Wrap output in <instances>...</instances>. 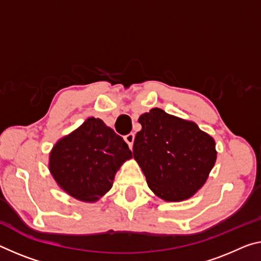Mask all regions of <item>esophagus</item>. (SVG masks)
Segmentation results:
<instances>
[{
  "mask_svg": "<svg viewBox=\"0 0 261 261\" xmlns=\"http://www.w3.org/2000/svg\"><path fill=\"white\" fill-rule=\"evenodd\" d=\"M124 140H125V143L129 145V147L132 148V146H134V142H135V134L126 135L125 137H124Z\"/></svg>",
  "mask_w": 261,
  "mask_h": 261,
  "instance_id": "esophagus-1",
  "label": "esophagus"
}]
</instances>
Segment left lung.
Masks as SVG:
<instances>
[{"instance_id":"1","label":"left lung","mask_w":261,"mask_h":261,"mask_svg":"<svg viewBox=\"0 0 261 261\" xmlns=\"http://www.w3.org/2000/svg\"><path fill=\"white\" fill-rule=\"evenodd\" d=\"M134 158L161 200L180 202L203 187L217 159L216 143L197 124L153 108L139 116Z\"/></svg>"}]
</instances>
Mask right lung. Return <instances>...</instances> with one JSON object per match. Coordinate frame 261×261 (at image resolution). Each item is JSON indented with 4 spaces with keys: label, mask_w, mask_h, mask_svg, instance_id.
I'll list each match as a JSON object with an SVG mask.
<instances>
[{
    "label": "right lung",
    "mask_w": 261,
    "mask_h": 261,
    "mask_svg": "<svg viewBox=\"0 0 261 261\" xmlns=\"http://www.w3.org/2000/svg\"><path fill=\"white\" fill-rule=\"evenodd\" d=\"M132 158L127 144L100 118L89 117L49 152L48 169L60 189L94 203L113 187L115 175Z\"/></svg>",
    "instance_id": "1"
}]
</instances>
